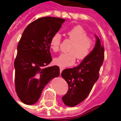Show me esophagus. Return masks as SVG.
<instances>
[{
  "label": "esophagus",
  "mask_w": 121,
  "mask_h": 121,
  "mask_svg": "<svg viewBox=\"0 0 121 121\" xmlns=\"http://www.w3.org/2000/svg\"><path fill=\"white\" fill-rule=\"evenodd\" d=\"M63 70V68H62V67H60V73H61V72Z\"/></svg>",
  "instance_id": "obj_1"
}]
</instances>
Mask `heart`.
<instances>
[{
	"label": "heart",
	"mask_w": 121,
	"mask_h": 121,
	"mask_svg": "<svg viewBox=\"0 0 121 121\" xmlns=\"http://www.w3.org/2000/svg\"><path fill=\"white\" fill-rule=\"evenodd\" d=\"M67 35L73 44L69 49L68 53L60 54L54 60V64L60 67L72 66L76 61L86 58L93 49L94 42L88 36L87 32L81 26H75L67 32ZM61 35L56 32L52 36L50 40V47L54 52H58L60 49Z\"/></svg>",
	"instance_id": "1"
}]
</instances>
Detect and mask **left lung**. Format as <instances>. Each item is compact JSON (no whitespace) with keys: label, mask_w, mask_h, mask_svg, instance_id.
<instances>
[{"label":"left lung","mask_w":121,"mask_h":121,"mask_svg":"<svg viewBox=\"0 0 121 121\" xmlns=\"http://www.w3.org/2000/svg\"><path fill=\"white\" fill-rule=\"evenodd\" d=\"M96 42L91 54L81 64L65 69L61 76L67 81L69 89L62 100L69 107H74L84 101L90 93L99 78V72L104 60V47L96 35Z\"/></svg>","instance_id":"1"}]
</instances>
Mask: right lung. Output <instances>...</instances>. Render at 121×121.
Segmentation results:
<instances>
[{"instance_id":"add662e5","label":"right lung","mask_w":121,"mask_h":121,"mask_svg":"<svg viewBox=\"0 0 121 121\" xmlns=\"http://www.w3.org/2000/svg\"><path fill=\"white\" fill-rule=\"evenodd\" d=\"M65 21L59 17H40L29 24L22 34L14 64L16 92L25 104L36 103L45 86L60 75L58 66H46L52 61L51 38Z\"/></svg>"}]
</instances>
